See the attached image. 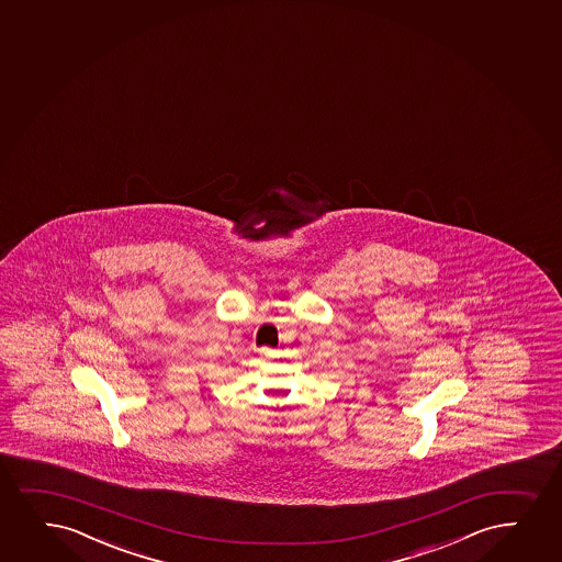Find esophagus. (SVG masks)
<instances>
[{
  "label": "esophagus",
  "mask_w": 562,
  "mask_h": 562,
  "mask_svg": "<svg viewBox=\"0 0 562 562\" xmlns=\"http://www.w3.org/2000/svg\"><path fill=\"white\" fill-rule=\"evenodd\" d=\"M261 353H263L265 358H277V350H272V348H261Z\"/></svg>",
  "instance_id": "1"
}]
</instances>
